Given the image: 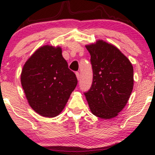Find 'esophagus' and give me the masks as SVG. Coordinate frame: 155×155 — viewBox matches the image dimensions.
I'll use <instances>...</instances> for the list:
<instances>
[{"mask_svg":"<svg viewBox=\"0 0 155 155\" xmlns=\"http://www.w3.org/2000/svg\"><path fill=\"white\" fill-rule=\"evenodd\" d=\"M76 78H77L78 80H79L80 79V74L79 72H76Z\"/></svg>","mask_w":155,"mask_h":155,"instance_id":"obj_1","label":"esophagus"}]
</instances>
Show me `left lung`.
Segmentation results:
<instances>
[{"label":"left lung","instance_id":"8db88e82","mask_svg":"<svg viewBox=\"0 0 155 155\" xmlns=\"http://www.w3.org/2000/svg\"><path fill=\"white\" fill-rule=\"evenodd\" d=\"M90 52L93 79L84 95L96 117L109 120L117 117L128 101L133 88V67L115 46L103 40L85 46Z\"/></svg>","mask_w":155,"mask_h":155}]
</instances>
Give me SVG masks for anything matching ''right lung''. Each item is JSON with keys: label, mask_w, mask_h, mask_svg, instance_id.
I'll return each mask as SVG.
<instances>
[{"label": "right lung", "mask_w": 155, "mask_h": 155, "mask_svg": "<svg viewBox=\"0 0 155 155\" xmlns=\"http://www.w3.org/2000/svg\"><path fill=\"white\" fill-rule=\"evenodd\" d=\"M21 84L31 107L41 116L57 117L65 108L77 84L60 47L44 45L28 58Z\"/></svg>", "instance_id": "obj_1"}]
</instances>
